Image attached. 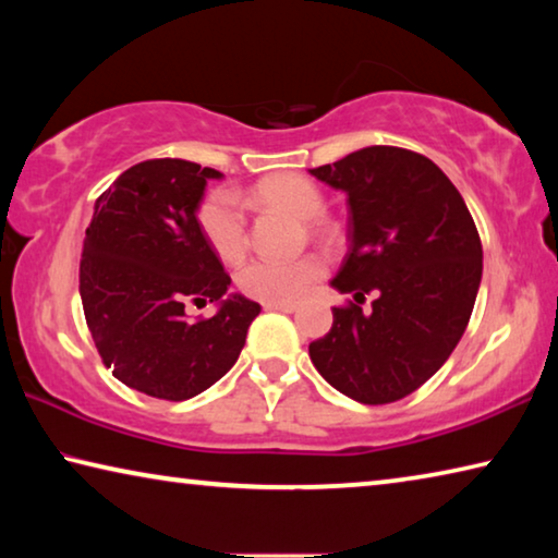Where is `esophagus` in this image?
<instances>
[{
    "label": "esophagus",
    "instance_id": "34e87169",
    "mask_svg": "<svg viewBox=\"0 0 558 558\" xmlns=\"http://www.w3.org/2000/svg\"><path fill=\"white\" fill-rule=\"evenodd\" d=\"M266 310H276V313H295L298 305L295 302H263Z\"/></svg>",
    "mask_w": 558,
    "mask_h": 558
}]
</instances>
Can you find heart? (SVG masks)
I'll use <instances>...</instances> for the list:
<instances>
[{"mask_svg":"<svg viewBox=\"0 0 558 558\" xmlns=\"http://www.w3.org/2000/svg\"><path fill=\"white\" fill-rule=\"evenodd\" d=\"M251 199L266 209H278L298 221H310V229L323 231L315 219L325 209V196L310 179L300 174H272L253 186ZM196 223L204 241L216 253V258L241 263L248 251V229L239 199L226 189L206 194L196 211ZM325 263L319 256L290 258V260H251L239 270L235 282L243 295L260 302H295L323 278Z\"/></svg>","mask_w":558,"mask_h":558,"instance_id":"1","label":"heart"}]
</instances>
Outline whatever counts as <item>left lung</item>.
<instances>
[{
  "label": "left lung",
  "mask_w": 558,
  "mask_h": 558,
  "mask_svg": "<svg viewBox=\"0 0 558 558\" xmlns=\"http://www.w3.org/2000/svg\"><path fill=\"white\" fill-rule=\"evenodd\" d=\"M349 202V251L332 280L352 292L310 344L339 393L381 405L436 374L458 347L483 278V243L465 202L428 157L374 145L310 169ZM366 294L373 307L362 311Z\"/></svg>",
  "instance_id": "left-lung-1"
}]
</instances>
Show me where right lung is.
I'll return each instance as SVG.
<instances>
[{"label": "right lung", "mask_w": 558, "mask_h": 558, "mask_svg": "<svg viewBox=\"0 0 558 558\" xmlns=\"http://www.w3.org/2000/svg\"><path fill=\"white\" fill-rule=\"evenodd\" d=\"M221 172L147 159L98 196L81 256V300L102 364L153 399L186 401L231 369L260 305L229 295V272L204 241L196 209ZM219 301L214 318L183 305Z\"/></svg>", "instance_id": "obj_1"}]
</instances>
